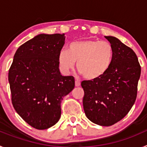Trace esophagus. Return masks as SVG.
<instances>
[{
	"mask_svg": "<svg viewBox=\"0 0 147 147\" xmlns=\"http://www.w3.org/2000/svg\"><path fill=\"white\" fill-rule=\"evenodd\" d=\"M80 85H81V82H80V81H79L78 80H76V81H75V85H76V87L80 86Z\"/></svg>",
	"mask_w": 147,
	"mask_h": 147,
	"instance_id": "34e87169",
	"label": "esophagus"
}]
</instances>
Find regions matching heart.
Instances as JSON below:
<instances>
[{"label": "heart", "instance_id": "1", "mask_svg": "<svg viewBox=\"0 0 147 147\" xmlns=\"http://www.w3.org/2000/svg\"><path fill=\"white\" fill-rule=\"evenodd\" d=\"M113 59V49L107 41L77 40L71 42L68 50L62 49L58 54L61 70L69 74L77 62V69L87 80L98 79L107 72Z\"/></svg>", "mask_w": 147, "mask_h": 147}]
</instances>
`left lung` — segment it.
Instances as JSON below:
<instances>
[{"instance_id":"left-lung-1","label":"left lung","mask_w":147,"mask_h":147,"mask_svg":"<svg viewBox=\"0 0 147 147\" xmlns=\"http://www.w3.org/2000/svg\"><path fill=\"white\" fill-rule=\"evenodd\" d=\"M113 59L102 76L82 81L83 107L87 118L100 126H111L127 115L136 102L141 66L136 53L118 38L105 36Z\"/></svg>"}]
</instances>
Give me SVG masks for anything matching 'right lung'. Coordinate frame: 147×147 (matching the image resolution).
I'll return each instance as SVG.
<instances>
[{"mask_svg": "<svg viewBox=\"0 0 147 147\" xmlns=\"http://www.w3.org/2000/svg\"><path fill=\"white\" fill-rule=\"evenodd\" d=\"M65 39V34L35 36L18 48L9 71L13 107L35 129L57 123L62 100L74 88V76H62L59 68Z\"/></svg>", "mask_w": 147, "mask_h": 147, "instance_id": "add662e5", "label": "right lung"}]
</instances>
